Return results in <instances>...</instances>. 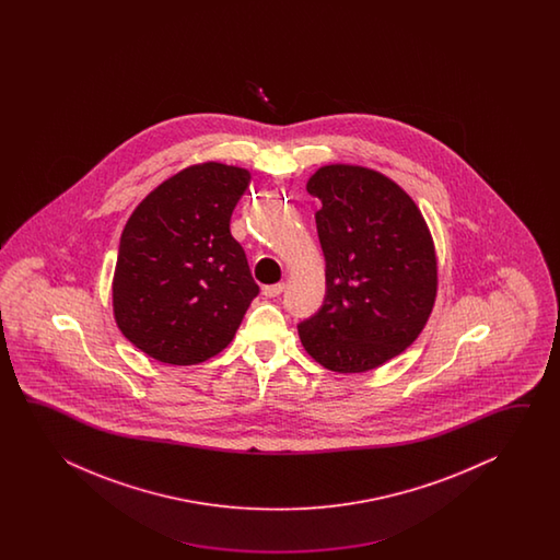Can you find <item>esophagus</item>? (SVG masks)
<instances>
[{
	"instance_id": "34e87169",
	"label": "esophagus",
	"mask_w": 560,
	"mask_h": 560,
	"mask_svg": "<svg viewBox=\"0 0 560 560\" xmlns=\"http://www.w3.org/2000/svg\"><path fill=\"white\" fill-rule=\"evenodd\" d=\"M284 292V284H270V285H264L262 288V294L264 296L268 298H276L280 296Z\"/></svg>"
}]
</instances>
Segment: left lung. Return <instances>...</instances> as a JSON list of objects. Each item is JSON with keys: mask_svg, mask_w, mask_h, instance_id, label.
I'll return each instance as SVG.
<instances>
[{"mask_svg": "<svg viewBox=\"0 0 560 560\" xmlns=\"http://www.w3.org/2000/svg\"><path fill=\"white\" fill-rule=\"evenodd\" d=\"M306 190L322 202L326 296L298 324L302 346L340 374L378 369L417 340L434 306L439 268L429 226L398 184L369 167H320Z\"/></svg>", "mask_w": 560, "mask_h": 560, "instance_id": "left-lung-1", "label": "left lung"}]
</instances>
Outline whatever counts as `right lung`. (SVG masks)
I'll list each match as a JSON object with an SVG mask.
<instances>
[{"label":"right lung","mask_w":560,"mask_h":560,"mask_svg":"<svg viewBox=\"0 0 560 560\" xmlns=\"http://www.w3.org/2000/svg\"><path fill=\"white\" fill-rule=\"evenodd\" d=\"M244 167L206 162L150 191L119 238L112 285L121 334L148 357L190 366L222 352L260 288L230 218Z\"/></svg>","instance_id":"obj_1"}]
</instances>
